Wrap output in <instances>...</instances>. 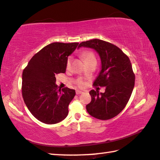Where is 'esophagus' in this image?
Returning <instances> with one entry per match:
<instances>
[{
  "label": "esophagus",
  "mask_w": 160,
  "mask_h": 160,
  "mask_svg": "<svg viewBox=\"0 0 160 160\" xmlns=\"http://www.w3.org/2000/svg\"><path fill=\"white\" fill-rule=\"evenodd\" d=\"M82 93H83L82 91H80V90H77V91H76V94H77V95L78 94H82Z\"/></svg>",
  "instance_id": "34e87169"
}]
</instances>
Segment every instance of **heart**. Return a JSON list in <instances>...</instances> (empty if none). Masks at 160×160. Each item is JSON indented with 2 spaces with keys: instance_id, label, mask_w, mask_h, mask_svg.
I'll return each instance as SVG.
<instances>
[{
  "instance_id": "b5f03b06",
  "label": "heart",
  "mask_w": 160,
  "mask_h": 160,
  "mask_svg": "<svg viewBox=\"0 0 160 160\" xmlns=\"http://www.w3.org/2000/svg\"><path fill=\"white\" fill-rule=\"evenodd\" d=\"M82 58H83V60L86 61V63H88V62H91V61H96L95 55L94 54V53H93L92 51H83L82 53ZM71 62H72V58L68 57L67 61H66V68H68L70 67ZM77 84L79 87H83V86H84L85 83H84V82H83L82 78H78L77 81Z\"/></svg>"
}]
</instances>
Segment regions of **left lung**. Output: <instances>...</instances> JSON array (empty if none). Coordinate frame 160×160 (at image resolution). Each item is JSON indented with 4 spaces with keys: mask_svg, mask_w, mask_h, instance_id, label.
Returning <instances> with one entry per match:
<instances>
[{
    "mask_svg": "<svg viewBox=\"0 0 160 160\" xmlns=\"http://www.w3.org/2000/svg\"><path fill=\"white\" fill-rule=\"evenodd\" d=\"M95 49L102 61V70L94 87H105V92L91 90L92 101L87 105L91 116L107 120L121 112L131 97L134 87L135 75L129 58L117 46L100 39L83 41L78 47Z\"/></svg>",
    "mask_w": 160,
    "mask_h": 160,
    "instance_id": "left-lung-1",
    "label": "left lung"
}]
</instances>
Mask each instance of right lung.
<instances>
[{
	"instance_id": "1",
	"label": "right lung",
	"mask_w": 160,
	"mask_h": 160,
	"mask_svg": "<svg viewBox=\"0 0 160 160\" xmlns=\"http://www.w3.org/2000/svg\"><path fill=\"white\" fill-rule=\"evenodd\" d=\"M78 43L48 44L34 55L22 74V96L32 115L47 124L62 121L68 114L74 89H58L56 76L66 72L68 56Z\"/></svg>"
}]
</instances>
